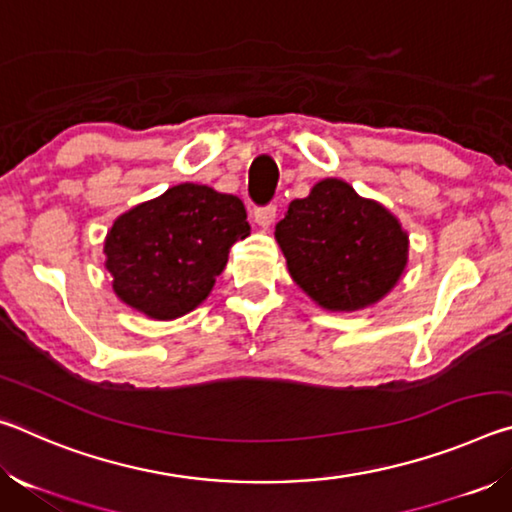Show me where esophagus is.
<instances>
[{
    "label": "esophagus",
    "instance_id": "obj_1",
    "mask_svg": "<svg viewBox=\"0 0 512 512\" xmlns=\"http://www.w3.org/2000/svg\"><path fill=\"white\" fill-rule=\"evenodd\" d=\"M275 214H277V207L275 205H264V207H257L255 210V223L259 228L268 230L275 221Z\"/></svg>",
    "mask_w": 512,
    "mask_h": 512
}]
</instances>
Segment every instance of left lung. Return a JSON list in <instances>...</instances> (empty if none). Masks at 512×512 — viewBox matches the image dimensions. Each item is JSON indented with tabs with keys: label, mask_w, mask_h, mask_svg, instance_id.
Listing matches in <instances>:
<instances>
[{
	"label": "left lung",
	"mask_w": 512,
	"mask_h": 512,
	"mask_svg": "<svg viewBox=\"0 0 512 512\" xmlns=\"http://www.w3.org/2000/svg\"><path fill=\"white\" fill-rule=\"evenodd\" d=\"M293 282L329 311L370 307L391 291L409 262V235L384 205L325 178L291 201L275 225Z\"/></svg>",
	"instance_id": "left-lung-1"
}]
</instances>
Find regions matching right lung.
<instances>
[{
  "label": "right lung",
  "mask_w": 512,
  "mask_h": 512,
  "mask_svg": "<svg viewBox=\"0 0 512 512\" xmlns=\"http://www.w3.org/2000/svg\"><path fill=\"white\" fill-rule=\"evenodd\" d=\"M248 235L237 196L194 183L171 187L112 223L103 244L112 291L149 318L185 316L210 296L232 244Z\"/></svg>",
  "instance_id": "obj_1"
}]
</instances>
